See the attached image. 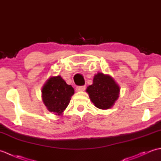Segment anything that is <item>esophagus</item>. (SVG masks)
Wrapping results in <instances>:
<instances>
[{"mask_svg": "<svg viewBox=\"0 0 161 161\" xmlns=\"http://www.w3.org/2000/svg\"><path fill=\"white\" fill-rule=\"evenodd\" d=\"M85 88H86V86H77L76 87V91L80 92V91H84L85 90Z\"/></svg>", "mask_w": 161, "mask_h": 161, "instance_id": "34e87169", "label": "esophagus"}]
</instances>
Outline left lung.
Wrapping results in <instances>:
<instances>
[{"mask_svg": "<svg viewBox=\"0 0 161 161\" xmlns=\"http://www.w3.org/2000/svg\"><path fill=\"white\" fill-rule=\"evenodd\" d=\"M86 91L97 108L108 109L119 97V86L110 75L98 73L94 76L93 84L88 86Z\"/></svg>", "mask_w": 161, "mask_h": 161, "instance_id": "1", "label": "left lung"}]
</instances>
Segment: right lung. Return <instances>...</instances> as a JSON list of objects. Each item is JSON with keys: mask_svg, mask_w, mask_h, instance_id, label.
<instances>
[{"mask_svg": "<svg viewBox=\"0 0 161 161\" xmlns=\"http://www.w3.org/2000/svg\"><path fill=\"white\" fill-rule=\"evenodd\" d=\"M42 100L47 109L55 115H62L75 93L71 85L60 75L50 77L42 88Z\"/></svg>", "mask_w": 161, "mask_h": 161, "instance_id": "obj_1", "label": "right lung"}]
</instances>
